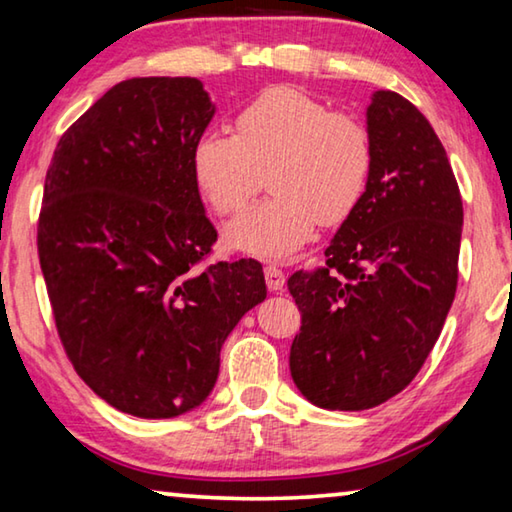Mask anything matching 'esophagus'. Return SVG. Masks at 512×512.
<instances>
[{"label": "esophagus", "instance_id": "esophagus-1", "mask_svg": "<svg viewBox=\"0 0 512 512\" xmlns=\"http://www.w3.org/2000/svg\"><path fill=\"white\" fill-rule=\"evenodd\" d=\"M264 278H266V287H269L271 291H280L282 287H285V273H282L280 266L266 264Z\"/></svg>", "mask_w": 512, "mask_h": 512}]
</instances>
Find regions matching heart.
<instances>
[{"label": "heart", "mask_w": 512, "mask_h": 512, "mask_svg": "<svg viewBox=\"0 0 512 512\" xmlns=\"http://www.w3.org/2000/svg\"><path fill=\"white\" fill-rule=\"evenodd\" d=\"M266 166L273 193L227 225L225 241L280 259L305 246L316 223H339L358 207L371 180L373 141L362 120L278 86L241 109L237 136L209 129L191 150L198 189L221 216L246 207L257 168Z\"/></svg>", "instance_id": "heart-1"}]
</instances>
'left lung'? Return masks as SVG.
<instances>
[{
    "mask_svg": "<svg viewBox=\"0 0 512 512\" xmlns=\"http://www.w3.org/2000/svg\"><path fill=\"white\" fill-rule=\"evenodd\" d=\"M367 129V191L332 237L326 264L287 282L303 316L291 378L326 410H369L408 387L458 285L462 200L444 145L392 91L371 95Z\"/></svg>",
    "mask_w": 512,
    "mask_h": 512,
    "instance_id": "left-lung-1",
    "label": "left lung"
}]
</instances>
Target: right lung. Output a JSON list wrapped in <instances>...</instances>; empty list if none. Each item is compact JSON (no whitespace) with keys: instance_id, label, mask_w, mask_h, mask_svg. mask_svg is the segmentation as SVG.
<instances>
[{"instance_id":"add662e5","label":"right lung","mask_w":512,"mask_h":512,"mask_svg":"<svg viewBox=\"0 0 512 512\" xmlns=\"http://www.w3.org/2000/svg\"><path fill=\"white\" fill-rule=\"evenodd\" d=\"M216 107L196 77H134L56 145L38 257L56 330L113 408L170 419L212 394L221 346L266 298L255 259L202 266L216 230L191 150Z\"/></svg>"}]
</instances>
